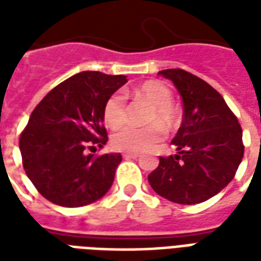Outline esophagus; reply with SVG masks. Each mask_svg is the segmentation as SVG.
I'll list each match as a JSON object with an SVG mask.
<instances>
[{"label":"esophagus","mask_w":261,"mask_h":261,"mask_svg":"<svg viewBox=\"0 0 261 261\" xmlns=\"http://www.w3.org/2000/svg\"><path fill=\"white\" fill-rule=\"evenodd\" d=\"M123 158H124V159H137V158H138V153H136V152H124V153H123Z\"/></svg>","instance_id":"esophagus-1"}]
</instances>
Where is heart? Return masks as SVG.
<instances>
[{"mask_svg":"<svg viewBox=\"0 0 261 261\" xmlns=\"http://www.w3.org/2000/svg\"><path fill=\"white\" fill-rule=\"evenodd\" d=\"M134 96L141 99L151 106L145 117V123L156 122V125L148 127H123L116 131L112 137V145L119 151L127 152H141L153 147L162 138V128L170 131L177 127L180 121L179 110L172 105L173 95L168 86L158 81H148L134 89ZM103 117L112 128H119L127 120V105L121 93H113L108 97L103 108Z\"/></svg>","mask_w":261,"mask_h":261,"instance_id":"b5f03b06","label":"heart"}]
</instances>
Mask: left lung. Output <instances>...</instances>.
<instances>
[{
  "label": "left lung",
  "instance_id": "1",
  "mask_svg": "<svg viewBox=\"0 0 261 261\" xmlns=\"http://www.w3.org/2000/svg\"><path fill=\"white\" fill-rule=\"evenodd\" d=\"M183 100V120L172 144L148 176L153 192L177 204L207 201L229 185L243 158L242 127L213 86L180 68L159 71Z\"/></svg>",
  "mask_w": 261,
  "mask_h": 261
}]
</instances>
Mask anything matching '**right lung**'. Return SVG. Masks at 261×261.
<instances>
[{
    "label": "right lung",
    "mask_w": 261,
    "mask_h": 261,
    "mask_svg": "<svg viewBox=\"0 0 261 261\" xmlns=\"http://www.w3.org/2000/svg\"><path fill=\"white\" fill-rule=\"evenodd\" d=\"M125 75L84 71L61 82L32 112L19 138L22 164L33 186L61 207L102 198L114 180L120 153L88 152L108 141L103 108Z\"/></svg>",
    "instance_id": "obj_1"
}]
</instances>
